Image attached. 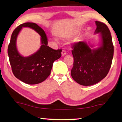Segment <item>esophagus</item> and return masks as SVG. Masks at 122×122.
I'll use <instances>...</instances> for the list:
<instances>
[{"label":"esophagus","mask_w":122,"mask_h":122,"mask_svg":"<svg viewBox=\"0 0 122 122\" xmlns=\"http://www.w3.org/2000/svg\"><path fill=\"white\" fill-rule=\"evenodd\" d=\"M67 52L65 50H63L62 51H61V55L62 56H64L65 55H66Z\"/></svg>","instance_id":"34e87169"}]
</instances>
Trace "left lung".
Returning a JSON list of instances; mask_svg holds the SVG:
<instances>
[{"mask_svg": "<svg viewBox=\"0 0 122 122\" xmlns=\"http://www.w3.org/2000/svg\"><path fill=\"white\" fill-rule=\"evenodd\" d=\"M95 34L101 35L100 47L91 49L87 43L79 41L73 44L74 64L71 76L81 85L88 86L99 82L106 76L112 64L114 46L108 27L96 21Z\"/></svg>", "mask_w": 122, "mask_h": 122, "instance_id": "8db88e82", "label": "left lung"}]
</instances>
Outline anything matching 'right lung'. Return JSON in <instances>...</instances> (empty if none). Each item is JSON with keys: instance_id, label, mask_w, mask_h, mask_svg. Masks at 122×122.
<instances>
[{"instance_id": "obj_1", "label": "right lung", "mask_w": 122, "mask_h": 122, "mask_svg": "<svg viewBox=\"0 0 122 122\" xmlns=\"http://www.w3.org/2000/svg\"><path fill=\"white\" fill-rule=\"evenodd\" d=\"M23 27L34 29L41 36L42 45L37 52L27 57L18 53L16 39ZM46 34L41 27L34 23L21 24L13 31L8 47V55L14 75L23 82L36 84L45 81L51 74L53 63L61 57V49L54 50L47 46Z\"/></svg>"}]
</instances>
